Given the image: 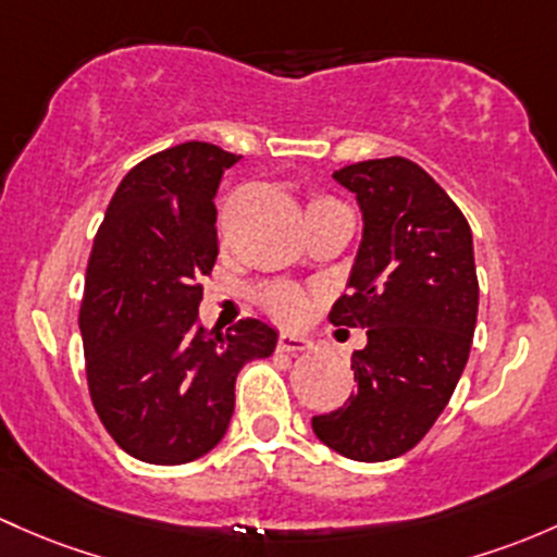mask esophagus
<instances>
[{
  "instance_id": "34e87169",
  "label": "esophagus",
  "mask_w": 557,
  "mask_h": 557,
  "mask_svg": "<svg viewBox=\"0 0 557 557\" xmlns=\"http://www.w3.org/2000/svg\"><path fill=\"white\" fill-rule=\"evenodd\" d=\"M312 347H314L312 338L298 336V333H280L277 338L280 352H309Z\"/></svg>"
}]
</instances>
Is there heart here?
Segmentation results:
<instances>
[{
    "label": "heart",
    "mask_w": 557,
    "mask_h": 557,
    "mask_svg": "<svg viewBox=\"0 0 557 557\" xmlns=\"http://www.w3.org/2000/svg\"><path fill=\"white\" fill-rule=\"evenodd\" d=\"M325 205H333V200H327V197H314V200L309 202L307 213H312V210H318V208H325ZM259 304L267 309L269 314H274L277 320H283V323H296V320H301L309 309L307 294H304L301 288H296V285H288V283L263 285V288L259 290Z\"/></svg>",
    "instance_id": "obj_1"
}]
</instances>
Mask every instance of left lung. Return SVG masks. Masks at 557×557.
Listing matches in <instances>:
<instances>
[{"mask_svg":"<svg viewBox=\"0 0 557 557\" xmlns=\"http://www.w3.org/2000/svg\"><path fill=\"white\" fill-rule=\"evenodd\" d=\"M333 178L357 197L362 239L342 327H368L352 355L357 392L312 419L327 448L355 461L411 450L448 406L472 347L478 274L472 232L441 184L406 157L347 165Z\"/></svg>","mask_w":557,"mask_h":557,"instance_id":"obj_1","label":"left lung"}]
</instances>
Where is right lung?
Wrapping results in <instances>:
<instances>
[{
    "label": "right lung",
    "instance_id": "add662e5",
    "mask_svg": "<svg viewBox=\"0 0 557 557\" xmlns=\"http://www.w3.org/2000/svg\"><path fill=\"white\" fill-rule=\"evenodd\" d=\"M239 157L205 140L151 154L122 178L92 239L79 307L92 406L125 454L186 465L226 435L239 368L277 347L256 318L197 320L219 259L215 191Z\"/></svg>",
    "mask_w": 557,
    "mask_h": 557
}]
</instances>
